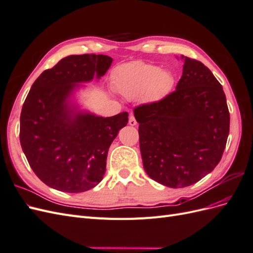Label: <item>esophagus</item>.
<instances>
[{"mask_svg": "<svg viewBox=\"0 0 253 253\" xmlns=\"http://www.w3.org/2000/svg\"><path fill=\"white\" fill-rule=\"evenodd\" d=\"M136 124H137V121H136V119H135V117H134V115H133V114H129L128 125H129V126H136Z\"/></svg>", "mask_w": 253, "mask_h": 253, "instance_id": "1", "label": "esophagus"}]
</instances>
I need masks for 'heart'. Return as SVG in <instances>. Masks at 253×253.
Here are the masks:
<instances>
[{
  "mask_svg": "<svg viewBox=\"0 0 253 253\" xmlns=\"http://www.w3.org/2000/svg\"><path fill=\"white\" fill-rule=\"evenodd\" d=\"M114 83L118 93L126 99L142 97L148 101H157L172 89L174 77L157 65L134 61L118 68Z\"/></svg>",
  "mask_w": 253,
  "mask_h": 253,
  "instance_id": "obj_1",
  "label": "heart"
}]
</instances>
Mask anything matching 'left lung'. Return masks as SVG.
I'll return each instance as SVG.
<instances>
[{
  "label": "left lung",
  "mask_w": 253,
  "mask_h": 253,
  "mask_svg": "<svg viewBox=\"0 0 253 253\" xmlns=\"http://www.w3.org/2000/svg\"><path fill=\"white\" fill-rule=\"evenodd\" d=\"M185 61L176 89L134 109L144 171L170 188L193 185L223 156L230 126L223 86L208 67Z\"/></svg>",
  "instance_id": "1"
}]
</instances>
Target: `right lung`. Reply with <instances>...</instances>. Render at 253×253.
<instances>
[{"instance_id":"obj_1","label":"right lung","mask_w":253,"mask_h":253,"mask_svg":"<svg viewBox=\"0 0 253 253\" xmlns=\"http://www.w3.org/2000/svg\"><path fill=\"white\" fill-rule=\"evenodd\" d=\"M113 59L85 53L61 59L34 82L20 117V142L27 162L45 185L79 193L103 178L110 145L128 114L99 117L71 103L78 83L99 79Z\"/></svg>"}]
</instances>
